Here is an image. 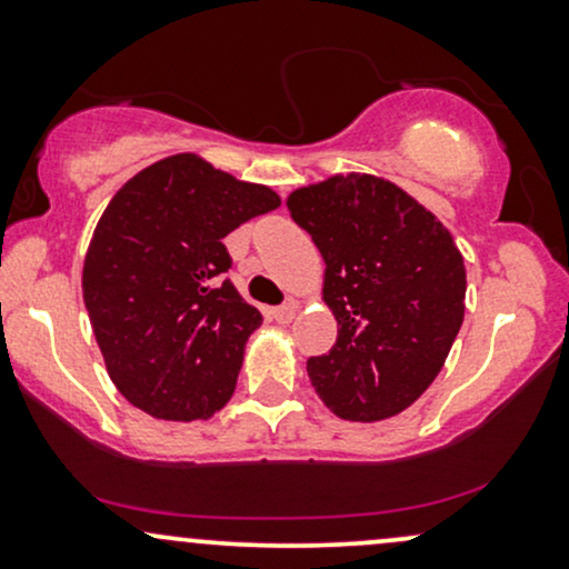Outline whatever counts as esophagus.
Instances as JSON below:
<instances>
[{
    "mask_svg": "<svg viewBox=\"0 0 569 569\" xmlns=\"http://www.w3.org/2000/svg\"><path fill=\"white\" fill-rule=\"evenodd\" d=\"M293 316H297V305H293V302H286V305H280V307H276V310H272V318H276L278 323H291Z\"/></svg>",
    "mask_w": 569,
    "mask_h": 569,
    "instance_id": "34e87169",
    "label": "esophagus"
}]
</instances>
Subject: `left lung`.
Segmentation results:
<instances>
[{
  "mask_svg": "<svg viewBox=\"0 0 569 569\" xmlns=\"http://www.w3.org/2000/svg\"><path fill=\"white\" fill-rule=\"evenodd\" d=\"M289 211L321 251L323 299L339 326L335 348L307 358L312 388L342 420L398 415L436 380L466 316L452 234L375 176L297 189Z\"/></svg>",
  "mask_w": 569,
  "mask_h": 569,
  "instance_id": "left-lung-1",
  "label": "left lung"
}]
</instances>
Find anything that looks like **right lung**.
I'll return each mask as SVG.
<instances>
[{
	"label": "right lung",
	"mask_w": 569,
	"mask_h": 569,
	"mask_svg": "<svg viewBox=\"0 0 569 569\" xmlns=\"http://www.w3.org/2000/svg\"><path fill=\"white\" fill-rule=\"evenodd\" d=\"M278 202L194 154L143 168L109 202L82 297L109 377L133 407L189 422L230 401L262 312L224 276L232 257L221 240Z\"/></svg>",
	"instance_id": "1"
}]
</instances>
